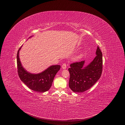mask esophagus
Listing matches in <instances>:
<instances>
[{"label": "esophagus", "instance_id": "esophagus-1", "mask_svg": "<svg viewBox=\"0 0 125 125\" xmlns=\"http://www.w3.org/2000/svg\"><path fill=\"white\" fill-rule=\"evenodd\" d=\"M66 67H67V66H66V63H63V64H62V68L63 69H66Z\"/></svg>", "mask_w": 125, "mask_h": 125}]
</instances>
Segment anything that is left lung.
I'll return each instance as SVG.
<instances>
[{"instance_id": "left-lung-1", "label": "left lung", "mask_w": 125, "mask_h": 125, "mask_svg": "<svg viewBox=\"0 0 125 125\" xmlns=\"http://www.w3.org/2000/svg\"><path fill=\"white\" fill-rule=\"evenodd\" d=\"M96 56L94 60L84 67V61L70 64L69 87L75 93H82L90 89L99 79L102 72V53L97 46Z\"/></svg>"}]
</instances>
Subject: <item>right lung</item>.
<instances>
[{"mask_svg":"<svg viewBox=\"0 0 125 125\" xmlns=\"http://www.w3.org/2000/svg\"><path fill=\"white\" fill-rule=\"evenodd\" d=\"M21 47L18 51L17 55V72L21 80L31 90L35 92L43 93L48 91L61 66L58 65H52L41 73H30L23 68L20 60L19 53Z\"/></svg>","mask_w":125,"mask_h":125,"instance_id":"obj_1","label":"right lung"}]
</instances>
